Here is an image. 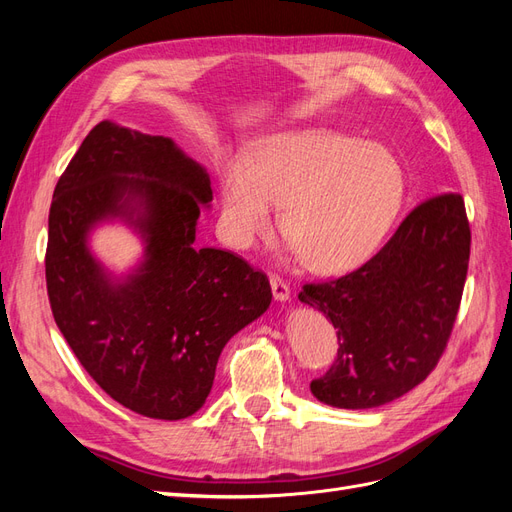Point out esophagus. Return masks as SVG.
<instances>
[{
  "label": "esophagus",
  "mask_w": 512,
  "mask_h": 512,
  "mask_svg": "<svg viewBox=\"0 0 512 512\" xmlns=\"http://www.w3.org/2000/svg\"><path fill=\"white\" fill-rule=\"evenodd\" d=\"M269 282H271V290H273V297H275V301L284 303V301H288V299H290V286L282 280L280 275H271V277H269Z\"/></svg>",
  "instance_id": "34e87169"
}]
</instances>
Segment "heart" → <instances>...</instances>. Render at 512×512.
<instances>
[{
    "mask_svg": "<svg viewBox=\"0 0 512 512\" xmlns=\"http://www.w3.org/2000/svg\"><path fill=\"white\" fill-rule=\"evenodd\" d=\"M404 194L406 170L389 147L329 130L280 134L220 166V232L250 250L284 205L290 256L316 273H344L378 252Z\"/></svg>",
    "mask_w": 512,
    "mask_h": 512,
    "instance_id": "b5f03b06",
    "label": "heart"
}]
</instances>
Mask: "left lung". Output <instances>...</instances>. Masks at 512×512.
<instances>
[{"label":"left lung","mask_w":512,"mask_h":512,"mask_svg":"<svg viewBox=\"0 0 512 512\" xmlns=\"http://www.w3.org/2000/svg\"><path fill=\"white\" fill-rule=\"evenodd\" d=\"M470 260V224L459 194L414 207L382 250L356 271L305 284L299 301L337 329L331 369L309 389L346 410L384 406L421 384L451 337Z\"/></svg>","instance_id":"left-lung-1"}]
</instances>
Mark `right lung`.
I'll return each instance as SVG.
<instances>
[{
	"label": "right lung",
	"instance_id": "1",
	"mask_svg": "<svg viewBox=\"0 0 512 512\" xmlns=\"http://www.w3.org/2000/svg\"><path fill=\"white\" fill-rule=\"evenodd\" d=\"M211 200L205 166L173 138L113 121L85 136L53 192L44 267L57 327L106 395L160 421L203 408L228 339L273 297L241 256L194 247ZM113 219L146 245L121 278L88 250L90 230Z\"/></svg>",
	"mask_w": 512,
	"mask_h": 512
}]
</instances>
